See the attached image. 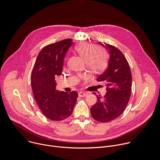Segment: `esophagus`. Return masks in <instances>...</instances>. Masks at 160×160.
I'll return each mask as SVG.
<instances>
[{
    "mask_svg": "<svg viewBox=\"0 0 160 160\" xmlns=\"http://www.w3.org/2000/svg\"><path fill=\"white\" fill-rule=\"evenodd\" d=\"M88 94V93L87 92H83V91H80L78 93L79 97H86V96Z\"/></svg>",
    "mask_w": 160,
    "mask_h": 160,
    "instance_id": "34e87169",
    "label": "esophagus"
}]
</instances>
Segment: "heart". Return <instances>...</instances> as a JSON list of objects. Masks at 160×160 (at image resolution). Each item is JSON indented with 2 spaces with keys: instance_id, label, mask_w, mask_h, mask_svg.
Listing matches in <instances>:
<instances>
[{
  "instance_id": "obj_1",
  "label": "heart",
  "mask_w": 160,
  "mask_h": 160,
  "mask_svg": "<svg viewBox=\"0 0 160 160\" xmlns=\"http://www.w3.org/2000/svg\"><path fill=\"white\" fill-rule=\"evenodd\" d=\"M78 54L86 62L88 69L94 73H100L108 65V55L104 51L99 50L98 47L87 43H82L76 47Z\"/></svg>"
}]
</instances>
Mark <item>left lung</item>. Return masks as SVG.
Here are the masks:
<instances>
[{
    "label": "left lung",
    "mask_w": 160,
    "mask_h": 160,
    "mask_svg": "<svg viewBox=\"0 0 160 160\" xmlns=\"http://www.w3.org/2000/svg\"><path fill=\"white\" fill-rule=\"evenodd\" d=\"M98 43L110 55L107 69L97 78V81L105 82L107 93L103 98L97 95V102L91 108V113L94 120L108 122L124 112L131 94L132 75L128 62L120 50L112 45Z\"/></svg>",
    "instance_id": "1"
}]
</instances>
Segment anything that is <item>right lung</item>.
Listing matches in <instances>:
<instances>
[{
    "label": "right lung",
    "mask_w": 160,
    "mask_h": 160,
    "mask_svg": "<svg viewBox=\"0 0 160 160\" xmlns=\"http://www.w3.org/2000/svg\"><path fill=\"white\" fill-rule=\"evenodd\" d=\"M66 39L45 47L39 53L31 72V88L38 106L48 118L60 121L69 117L78 94L56 89L55 77L62 72L63 60L72 45Z\"/></svg>",
    "instance_id": "add662e5"
}]
</instances>
